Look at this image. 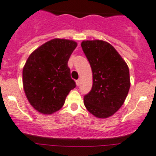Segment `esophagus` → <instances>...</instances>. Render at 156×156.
Segmentation results:
<instances>
[{
  "label": "esophagus",
  "mask_w": 156,
  "mask_h": 156,
  "mask_svg": "<svg viewBox=\"0 0 156 156\" xmlns=\"http://www.w3.org/2000/svg\"><path fill=\"white\" fill-rule=\"evenodd\" d=\"M76 83L77 86H79L80 84V80H77L76 81Z\"/></svg>",
  "instance_id": "esophagus-1"
}]
</instances>
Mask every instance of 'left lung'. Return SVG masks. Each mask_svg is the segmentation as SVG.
Listing matches in <instances>:
<instances>
[{
	"label": "left lung",
	"instance_id": "1",
	"mask_svg": "<svg viewBox=\"0 0 156 156\" xmlns=\"http://www.w3.org/2000/svg\"><path fill=\"white\" fill-rule=\"evenodd\" d=\"M81 47L93 72V87L84 97V104L97 118H109L120 109L127 97L130 87L129 68L107 42L83 41Z\"/></svg>",
	"mask_w": 156,
	"mask_h": 156
}]
</instances>
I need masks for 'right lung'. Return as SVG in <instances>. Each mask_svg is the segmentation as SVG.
<instances>
[{
	"instance_id": "right-lung-1",
	"label": "right lung",
	"mask_w": 156,
	"mask_h": 156,
	"mask_svg": "<svg viewBox=\"0 0 156 156\" xmlns=\"http://www.w3.org/2000/svg\"><path fill=\"white\" fill-rule=\"evenodd\" d=\"M77 43L54 38L37 48L27 58L22 71L25 93L38 112L51 114L63 107L76 83L68 62Z\"/></svg>"
}]
</instances>
